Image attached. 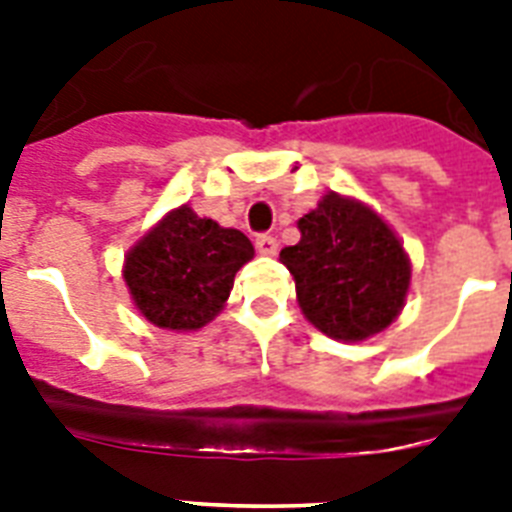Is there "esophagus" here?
I'll use <instances>...</instances> for the list:
<instances>
[{"label": "esophagus", "mask_w": 512, "mask_h": 512, "mask_svg": "<svg viewBox=\"0 0 512 512\" xmlns=\"http://www.w3.org/2000/svg\"><path fill=\"white\" fill-rule=\"evenodd\" d=\"M255 247H257V252H260V255H276V249H279V241L273 239L271 233H260V236H257L255 239Z\"/></svg>", "instance_id": "obj_1"}]
</instances>
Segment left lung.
<instances>
[{"mask_svg": "<svg viewBox=\"0 0 512 512\" xmlns=\"http://www.w3.org/2000/svg\"><path fill=\"white\" fill-rule=\"evenodd\" d=\"M300 241L281 249L305 319L327 337L358 342L390 327L412 281V263L385 220L329 191L297 220Z\"/></svg>", "mask_w": 512, "mask_h": 512, "instance_id": "left-lung-1", "label": "left lung"}]
</instances>
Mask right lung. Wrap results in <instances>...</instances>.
I'll use <instances>...</instances> for the list:
<instances>
[{"label":"right lung","instance_id":"right-lung-1","mask_svg":"<svg viewBox=\"0 0 512 512\" xmlns=\"http://www.w3.org/2000/svg\"><path fill=\"white\" fill-rule=\"evenodd\" d=\"M252 257L255 247L244 233L183 204L127 252L124 281L154 327L196 332L223 311L233 276Z\"/></svg>","mask_w":512,"mask_h":512}]
</instances>
